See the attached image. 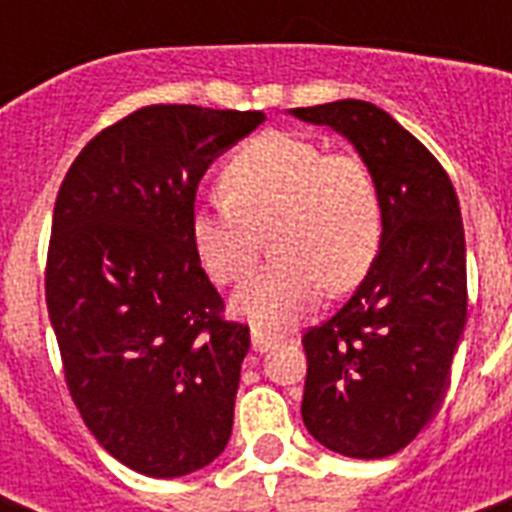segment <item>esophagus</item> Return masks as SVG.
Here are the masks:
<instances>
[{"instance_id": "obj_1", "label": "esophagus", "mask_w": 512, "mask_h": 512, "mask_svg": "<svg viewBox=\"0 0 512 512\" xmlns=\"http://www.w3.org/2000/svg\"><path fill=\"white\" fill-rule=\"evenodd\" d=\"M276 342H279V337L276 335H268V332H263V329H252V348H255L257 353L271 350Z\"/></svg>"}]
</instances>
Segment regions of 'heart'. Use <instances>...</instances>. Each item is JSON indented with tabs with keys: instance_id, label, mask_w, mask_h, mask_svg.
I'll list each match as a JSON object with an SVG mask.
<instances>
[{
	"instance_id": "heart-1",
	"label": "heart",
	"mask_w": 512,
	"mask_h": 512,
	"mask_svg": "<svg viewBox=\"0 0 512 512\" xmlns=\"http://www.w3.org/2000/svg\"><path fill=\"white\" fill-rule=\"evenodd\" d=\"M225 199L199 207L191 241L217 284L252 271L263 233L276 263L233 295V311L257 329H284L332 289L353 287L382 239V199L358 156L327 154L289 132H263L223 170Z\"/></svg>"
}]
</instances>
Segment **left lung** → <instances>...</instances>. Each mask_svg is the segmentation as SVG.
<instances>
[{"instance_id": "1", "label": "left lung", "mask_w": 512, "mask_h": 512, "mask_svg": "<svg viewBox=\"0 0 512 512\" xmlns=\"http://www.w3.org/2000/svg\"><path fill=\"white\" fill-rule=\"evenodd\" d=\"M289 114L348 138L380 191V252L348 303L303 335L300 412L332 452L382 460L417 438L449 385L468 319L460 201L436 156L374 103Z\"/></svg>"}]
</instances>
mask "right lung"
Here are the masks:
<instances>
[{
	"label": "right lung",
	"mask_w": 512,
	"mask_h": 512,
	"mask_svg": "<svg viewBox=\"0 0 512 512\" xmlns=\"http://www.w3.org/2000/svg\"><path fill=\"white\" fill-rule=\"evenodd\" d=\"M263 111L146 106L82 148L60 185L47 252V311L68 393L111 457L177 478L223 452L249 327L191 241L207 167Z\"/></svg>",
	"instance_id": "add662e5"
}]
</instances>
